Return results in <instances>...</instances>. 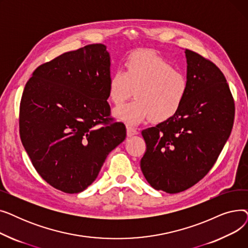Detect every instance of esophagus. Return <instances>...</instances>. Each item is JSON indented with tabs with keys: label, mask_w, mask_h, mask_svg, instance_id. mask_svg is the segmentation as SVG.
Instances as JSON below:
<instances>
[{
	"label": "esophagus",
	"mask_w": 248,
	"mask_h": 248,
	"mask_svg": "<svg viewBox=\"0 0 248 248\" xmlns=\"http://www.w3.org/2000/svg\"><path fill=\"white\" fill-rule=\"evenodd\" d=\"M126 134H127V137H133V136L138 135L139 132L137 131L136 128H134L132 126H127L126 127Z\"/></svg>",
	"instance_id": "1"
}]
</instances>
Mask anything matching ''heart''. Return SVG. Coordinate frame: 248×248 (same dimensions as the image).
<instances>
[{"label": "heart", "instance_id": "b5f03b06", "mask_svg": "<svg viewBox=\"0 0 248 248\" xmlns=\"http://www.w3.org/2000/svg\"><path fill=\"white\" fill-rule=\"evenodd\" d=\"M188 90L186 75L149 50L132 54L125 61V71L115 70L108 81V97L116 106L134 93L135 100L113 110L117 120L131 125L147 119L155 123L171 119L183 104Z\"/></svg>", "mask_w": 248, "mask_h": 248}]
</instances>
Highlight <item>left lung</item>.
I'll return each instance as SVG.
<instances>
[{"label":"left lung","instance_id":"obj_1","mask_svg":"<svg viewBox=\"0 0 248 248\" xmlns=\"http://www.w3.org/2000/svg\"><path fill=\"white\" fill-rule=\"evenodd\" d=\"M189 90L178 112L141 132L147 150L140 169L148 183L166 193L185 191L215 164L234 120V101L221 70L185 49Z\"/></svg>","mask_w":248,"mask_h":248}]
</instances>
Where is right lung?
<instances>
[{
	"label": "right lung",
	"mask_w": 248,
	"mask_h": 248,
	"mask_svg": "<svg viewBox=\"0 0 248 248\" xmlns=\"http://www.w3.org/2000/svg\"><path fill=\"white\" fill-rule=\"evenodd\" d=\"M109 78L107 46L90 44L40 65L24 88L22 144L38 174L64 193L93 184L125 139L124 124L108 119Z\"/></svg>",
	"instance_id": "add662e5"
}]
</instances>
